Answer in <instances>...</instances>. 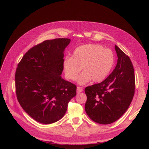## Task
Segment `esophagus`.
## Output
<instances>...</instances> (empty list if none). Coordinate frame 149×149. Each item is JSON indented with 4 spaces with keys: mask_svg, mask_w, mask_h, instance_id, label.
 <instances>
[{
    "mask_svg": "<svg viewBox=\"0 0 149 149\" xmlns=\"http://www.w3.org/2000/svg\"><path fill=\"white\" fill-rule=\"evenodd\" d=\"M83 91V89L82 87H80V86H78L77 87V93L81 92Z\"/></svg>",
    "mask_w": 149,
    "mask_h": 149,
    "instance_id": "34e87169",
    "label": "esophagus"
}]
</instances>
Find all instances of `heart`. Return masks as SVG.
Here are the masks:
<instances>
[{"label": "heart", "mask_w": 149, "mask_h": 149, "mask_svg": "<svg viewBox=\"0 0 149 149\" xmlns=\"http://www.w3.org/2000/svg\"><path fill=\"white\" fill-rule=\"evenodd\" d=\"M115 62L112 50L104 49L97 44H87L78 46L72 52V57H66L63 68L66 79L75 80L82 68L83 73L77 78L80 84L89 82L103 81L111 72Z\"/></svg>", "instance_id": "heart-1"}]
</instances>
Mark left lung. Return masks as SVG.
Wrapping results in <instances>:
<instances>
[{"instance_id": "1", "label": "left lung", "mask_w": 149, "mask_h": 149, "mask_svg": "<svg viewBox=\"0 0 149 149\" xmlns=\"http://www.w3.org/2000/svg\"><path fill=\"white\" fill-rule=\"evenodd\" d=\"M118 61L113 72L102 82L85 88V111L89 118L101 124H111L126 112L135 89L134 69L128 56L116 45Z\"/></svg>"}]
</instances>
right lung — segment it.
<instances>
[{
  "label": "right lung",
  "instance_id": "add662e5",
  "mask_svg": "<svg viewBox=\"0 0 149 149\" xmlns=\"http://www.w3.org/2000/svg\"><path fill=\"white\" fill-rule=\"evenodd\" d=\"M69 38L47 40L23 56L15 74V93L21 107L42 124L60 120L77 94L76 85L63 79V52Z\"/></svg>",
  "mask_w": 149,
  "mask_h": 149
}]
</instances>
